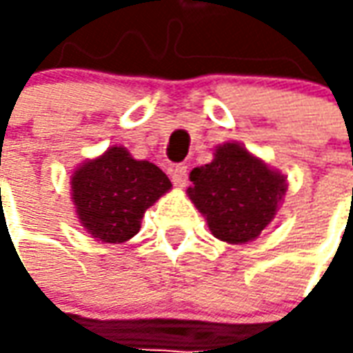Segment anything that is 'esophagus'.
I'll return each instance as SVG.
<instances>
[{
    "label": "esophagus",
    "mask_w": 353,
    "mask_h": 353,
    "mask_svg": "<svg viewBox=\"0 0 353 353\" xmlns=\"http://www.w3.org/2000/svg\"><path fill=\"white\" fill-rule=\"evenodd\" d=\"M170 177H172L174 185L179 187V189L187 187V181H189L187 166H183V164H177V166H174V168H170Z\"/></svg>",
    "instance_id": "obj_1"
}]
</instances>
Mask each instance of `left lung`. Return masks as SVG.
Listing matches in <instances>:
<instances>
[{
    "instance_id": "obj_1",
    "label": "left lung",
    "mask_w": 353,
    "mask_h": 353,
    "mask_svg": "<svg viewBox=\"0 0 353 353\" xmlns=\"http://www.w3.org/2000/svg\"><path fill=\"white\" fill-rule=\"evenodd\" d=\"M189 199L215 238L245 244L268 227L288 191L285 176L236 141L215 149L214 161L191 172Z\"/></svg>"
}]
</instances>
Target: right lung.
Wrapping results in <instances>:
<instances>
[{
    "label": "right lung",
    "instance_id": "add662e5",
    "mask_svg": "<svg viewBox=\"0 0 353 353\" xmlns=\"http://www.w3.org/2000/svg\"><path fill=\"white\" fill-rule=\"evenodd\" d=\"M170 189L168 176L159 166L132 159L121 145L109 147L72 174V202L81 227L108 244L136 236L147 208Z\"/></svg>",
    "mask_w": 353,
    "mask_h": 353
}]
</instances>
